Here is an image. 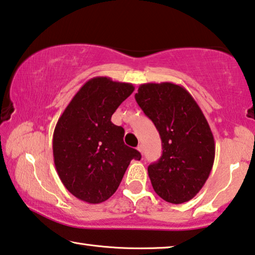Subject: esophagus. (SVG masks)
Here are the masks:
<instances>
[{
	"instance_id": "1",
	"label": "esophagus",
	"mask_w": 255,
	"mask_h": 255,
	"mask_svg": "<svg viewBox=\"0 0 255 255\" xmlns=\"http://www.w3.org/2000/svg\"><path fill=\"white\" fill-rule=\"evenodd\" d=\"M137 149H138L140 154H143V153H144V147H143V145H142V144H140V145H138V146H137Z\"/></svg>"
}]
</instances>
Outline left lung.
Wrapping results in <instances>:
<instances>
[{
    "label": "left lung",
    "mask_w": 255,
    "mask_h": 255,
    "mask_svg": "<svg viewBox=\"0 0 255 255\" xmlns=\"http://www.w3.org/2000/svg\"><path fill=\"white\" fill-rule=\"evenodd\" d=\"M135 99L162 140V155L147 168L153 189L172 204L192 200L209 178L216 154L203 112L183 86L172 83L140 85Z\"/></svg>",
    "instance_id": "left-lung-1"
}]
</instances>
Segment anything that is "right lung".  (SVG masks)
Returning <instances> with one entry per match:
<instances>
[{
  "label": "right lung",
  "mask_w": 255,
  "mask_h": 255,
  "mask_svg": "<svg viewBox=\"0 0 255 255\" xmlns=\"http://www.w3.org/2000/svg\"><path fill=\"white\" fill-rule=\"evenodd\" d=\"M134 90L129 83L95 77L83 85L59 118L54 164L64 187L77 199L91 204L107 201L118 189L130 161L142 157L124 143V128L111 123Z\"/></svg>",
  "instance_id": "obj_1"
}]
</instances>
